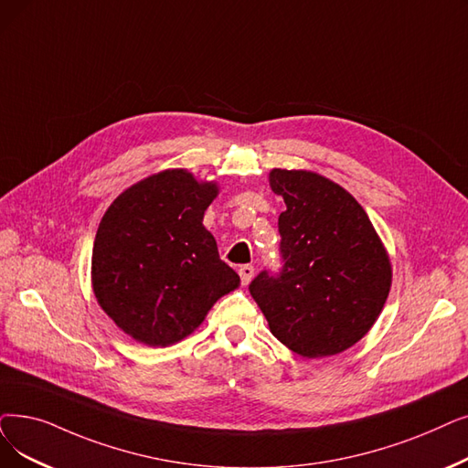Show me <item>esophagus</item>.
<instances>
[{
	"instance_id": "34e87169",
	"label": "esophagus",
	"mask_w": 468,
	"mask_h": 468,
	"mask_svg": "<svg viewBox=\"0 0 468 468\" xmlns=\"http://www.w3.org/2000/svg\"><path fill=\"white\" fill-rule=\"evenodd\" d=\"M239 275H240V281L242 284H249L254 277V268L252 266H240L239 268Z\"/></svg>"
}]
</instances>
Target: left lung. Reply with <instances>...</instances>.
Wrapping results in <instances>:
<instances>
[{
    "mask_svg": "<svg viewBox=\"0 0 468 468\" xmlns=\"http://www.w3.org/2000/svg\"><path fill=\"white\" fill-rule=\"evenodd\" d=\"M287 210L279 216L282 271H261L250 294L271 335L315 359L352 348L371 331L392 287V261L359 202L310 170L270 172Z\"/></svg>",
    "mask_w": 468,
    "mask_h": 468,
    "instance_id": "obj_1",
    "label": "left lung"
}]
</instances>
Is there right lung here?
Listing matches in <instances>:
<instances>
[{
    "label": "right lung",
    "instance_id": "add662e5",
    "mask_svg": "<svg viewBox=\"0 0 468 468\" xmlns=\"http://www.w3.org/2000/svg\"><path fill=\"white\" fill-rule=\"evenodd\" d=\"M218 193V181L184 168L162 170L122 191L101 219L93 294L135 342L165 348L184 340L240 284L202 226Z\"/></svg>",
    "mask_w": 468,
    "mask_h": 468
}]
</instances>
